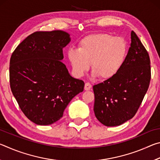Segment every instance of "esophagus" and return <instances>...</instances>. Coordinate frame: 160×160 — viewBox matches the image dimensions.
Returning <instances> with one entry per match:
<instances>
[{
  "mask_svg": "<svg viewBox=\"0 0 160 160\" xmlns=\"http://www.w3.org/2000/svg\"><path fill=\"white\" fill-rule=\"evenodd\" d=\"M92 88V85L90 82H86L85 85V90H90Z\"/></svg>",
  "mask_w": 160,
  "mask_h": 160,
  "instance_id": "34e87169",
  "label": "esophagus"
}]
</instances>
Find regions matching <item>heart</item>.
Masks as SVG:
<instances>
[{"label":"heart","mask_w":160,"mask_h":160,"mask_svg":"<svg viewBox=\"0 0 160 160\" xmlns=\"http://www.w3.org/2000/svg\"><path fill=\"white\" fill-rule=\"evenodd\" d=\"M127 48L123 38L98 33L83 38L78 48L68 50V58L77 77L83 76L92 64L94 77L108 80L114 77L122 68Z\"/></svg>","instance_id":"1"}]
</instances>
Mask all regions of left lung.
Here are the masks:
<instances>
[{"instance_id": "8db88e82", "label": "left lung", "mask_w": 160, "mask_h": 160, "mask_svg": "<svg viewBox=\"0 0 160 160\" xmlns=\"http://www.w3.org/2000/svg\"><path fill=\"white\" fill-rule=\"evenodd\" d=\"M122 68L114 77L93 86L94 112L106 126H120L135 116L150 85V60L133 31Z\"/></svg>"}]
</instances>
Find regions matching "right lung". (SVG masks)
<instances>
[{
	"label": "right lung",
	"mask_w": 160,
	"mask_h": 160,
	"mask_svg": "<svg viewBox=\"0 0 160 160\" xmlns=\"http://www.w3.org/2000/svg\"><path fill=\"white\" fill-rule=\"evenodd\" d=\"M70 42L61 30L36 32L24 39L10 61V84L21 110L32 122L51 125L58 121L85 83L70 75L62 63Z\"/></svg>",
	"instance_id": "add662e5"
}]
</instances>
